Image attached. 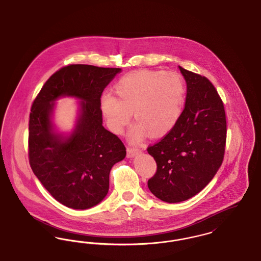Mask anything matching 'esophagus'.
I'll return each mask as SVG.
<instances>
[{
  "label": "esophagus",
  "instance_id": "esophagus-1",
  "mask_svg": "<svg viewBox=\"0 0 261 261\" xmlns=\"http://www.w3.org/2000/svg\"><path fill=\"white\" fill-rule=\"evenodd\" d=\"M138 152H140V149L134 148H127V156L128 158H134Z\"/></svg>",
  "mask_w": 261,
  "mask_h": 261
}]
</instances>
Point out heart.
I'll list each match as a JSON object with an SVG mask.
<instances>
[{
    "mask_svg": "<svg viewBox=\"0 0 261 261\" xmlns=\"http://www.w3.org/2000/svg\"><path fill=\"white\" fill-rule=\"evenodd\" d=\"M116 97L105 94L100 109L114 133H122L131 120L137 123L130 140L138 143L149 133L161 137L173 129L181 117L186 99L183 76L174 71L140 70L125 75L113 88Z\"/></svg>",
    "mask_w": 261,
    "mask_h": 261,
    "instance_id": "b5f03b06",
    "label": "heart"
}]
</instances>
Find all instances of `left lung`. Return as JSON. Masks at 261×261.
I'll list each match as a JSON object with an SVG mask.
<instances>
[{"label":"left lung","mask_w":261,"mask_h":261,"mask_svg":"<svg viewBox=\"0 0 261 261\" xmlns=\"http://www.w3.org/2000/svg\"><path fill=\"white\" fill-rule=\"evenodd\" d=\"M187 82L185 109L173 129L148 147L156 162L149 191L166 202L189 199L206 186L223 162L227 122L211 81L179 66Z\"/></svg>","instance_id":"1"}]
</instances>
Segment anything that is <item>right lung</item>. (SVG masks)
Here are the masks:
<instances>
[{
    "label": "right lung",
    "instance_id": "obj_1",
    "mask_svg": "<svg viewBox=\"0 0 261 261\" xmlns=\"http://www.w3.org/2000/svg\"><path fill=\"white\" fill-rule=\"evenodd\" d=\"M121 68L69 64L56 71L34 99L29 116L28 158L32 171L63 205L86 210L100 202L110 188L113 164L122 161V141L102 126L100 97ZM62 95L83 99L73 135L63 141L52 132V101Z\"/></svg>",
    "mask_w": 261,
    "mask_h": 261
}]
</instances>
